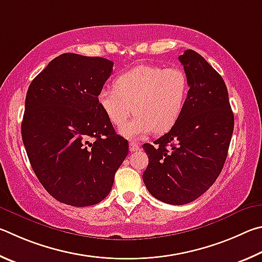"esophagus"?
Here are the masks:
<instances>
[{
    "label": "esophagus",
    "mask_w": 262,
    "mask_h": 262,
    "mask_svg": "<svg viewBox=\"0 0 262 262\" xmlns=\"http://www.w3.org/2000/svg\"><path fill=\"white\" fill-rule=\"evenodd\" d=\"M140 146L138 144L134 143V141H131L130 144H128V148H130V152H137V150H139Z\"/></svg>",
    "instance_id": "34e87169"
}]
</instances>
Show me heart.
<instances>
[{"instance_id":"heart-1","label":"heart","mask_w":262,"mask_h":262,"mask_svg":"<svg viewBox=\"0 0 262 262\" xmlns=\"http://www.w3.org/2000/svg\"><path fill=\"white\" fill-rule=\"evenodd\" d=\"M189 89L181 69L143 64L118 76L114 89L101 91L98 103L115 126H122L129 115L137 112L121 128V135L137 139L154 130L158 134L170 130L184 112Z\"/></svg>"}]
</instances>
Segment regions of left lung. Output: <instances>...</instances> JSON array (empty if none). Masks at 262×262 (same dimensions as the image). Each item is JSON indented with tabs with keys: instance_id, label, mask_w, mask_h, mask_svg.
Here are the masks:
<instances>
[{
	"instance_id": "1",
	"label": "left lung",
	"mask_w": 262,
	"mask_h": 262,
	"mask_svg": "<svg viewBox=\"0 0 262 262\" xmlns=\"http://www.w3.org/2000/svg\"><path fill=\"white\" fill-rule=\"evenodd\" d=\"M189 96L181 118L154 145L144 144L148 166L143 180L154 198L185 205L205 193L226 162L233 131L227 86L217 71L192 49L181 55Z\"/></svg>"
}]
</instances>
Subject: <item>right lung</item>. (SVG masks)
I'll return each instance as SVG.
<instances>
[{"label": "right lung", "mask_w": 262, "mask_h": 262, "mask_svg": "<svg viewBox=\"0 0 262 262\" xmlns=\"http://www.w3.org/2000/svg\"><path fill=\"white\" fill-rule=\"evenodd\" d=\"M113 66L103 57L66 53L27 90L23 143L39 182L63 204L102 201L128 153L127 140L116 135L98 103Z\"/></svg>", "instance_id": "right-lung-1"}]
</instances>
